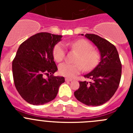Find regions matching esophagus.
Instances as JSON below:
<instances>
[{
    "mask_svg": "<svg viewBox=\"0 0 133 133\" xmlns=\"http://www.w3.org/2000/svg\"><path fill=\"white\" fill-rule=\"evenodd\" d=\"M72 81V78H65V81H66V82H70V81Z\"/></svg>",
    "mask_w": 133,
    "mask_h": 133,
    "instance_id": "obj_1",
    "label": "esophagus"
}]
</instances>
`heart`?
Returning a JSON list of instances; mask_svg holds the SVG:
<instances>
[{
  "instance_id": "obj_1",
  "label": "heart",
  "mask_w": 133,
  "mask_h": 133,
  "mask_svg": "<svg viewBox=\"0 0 133 133\" xmlns=\"http://www.w3.org/2000/svg\"><path fill=\"white\" fill-rule=\"evenodd\" d=\"M66 45L78 53L75 60V64L64 63L58 66V72L61 75L72 78L83 70L90 71L98 64L101 60L99 52L94 50L93 46L84 39L66 43ZM66 50L64 44L58 43L54 48L53 56L56 62H61L65 57Z\"/></svg>"
}]
</instances>
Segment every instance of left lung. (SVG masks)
<instances>
[{"mask_svg": "<svg viewBox=\"0 0 133 133\" xmlns=\"http://www.w3.org/2000/svg\"><path fill=\"white\" fill-rule=\"evenodd\" d=\"M85 37L97 46L101 61L91 72L84 76L91 81H80L79 89L74 95L86 105L100 106L109 101L117 91L121 78L122 64L117 49L110 42L94 34H86Z\"/></svg>", "mask_w": 133, "mask_h": 133, "instance_id": "1", "label": "left lung"}]
</instances>
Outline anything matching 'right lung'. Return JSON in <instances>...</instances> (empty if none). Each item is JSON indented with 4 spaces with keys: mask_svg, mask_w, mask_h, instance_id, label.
<instances>
[{
    "mask_svg": "<svg viewBox=\"0 0 133 133\" xmlns=\"http://www.w3.org/2000/svg\"><path fill=\"white\" fill-rule=\"evenodd\" d=\"M62 36L40 32L18 47L12 61V75L16 90L27 103L40 105L51 101L56 97L60 85L64 83L63 77L53 76L58 70L53 49Z\"/></svg>",
    "mask_w": 133,
    "mask_h": 133,
    "instance_id": "add662e5",
    "label": "right lung"
}]
</instances>
